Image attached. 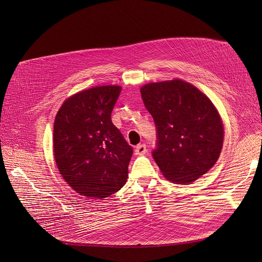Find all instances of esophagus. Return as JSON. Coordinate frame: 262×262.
Returning <instances> with one entry per match:
<instances>
[{
  "label": "esophagus",
  "instance_id": "esophagus-1",
  "mask_svg": "<svg viewBox=\"0 0 262 262\" xmlns=\"http://www.w3.org/2000/svg\"><path fill=\"white\" fill-rule=\"evenodd\" d=\"M146 152H147V148L144 144H138V146L134 150L135 155H143V154H146Z\"/></svg>",
  "mask_w": 262,
  "mask_h": 262
}]
</instances>
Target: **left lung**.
<instances>
[{
	"label": "left lung",
	"mask_w": 262,
	"mask_h": 262,
	"mask_svg": "<svg viewBox=\"0 0 262 262\" xmlns=\"http://www.w3.org/2000/svg\"><path fill=\"white\" fill-rule=\"evenodd\" d=\"M141 98L157 127L153 158L163 177L190 184L217 161L224 124L211 100L181 79L144 84Z\"/></svg>",
	"instance_id": "8db88e82"
}]
</instances>
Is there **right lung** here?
Listing matches in <instances>:
<instances>
[{"mask_svg":"<svg viewBox=\"0 0 262 262\" xmlns=\"http://www.w3.org/2000/svg\"><path fill=\"white\" fill-rule=\"evenodd\" d=\"M122 87L102 85L68 98L53 132L56 165L63 180L86 198L104 199L127 182L133 149L111 122Z\"/></svg>","mask_w":262,"mask_h":262,"instance_id":"obj_1","label":"right lung"}]
</instances>
